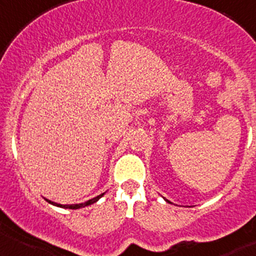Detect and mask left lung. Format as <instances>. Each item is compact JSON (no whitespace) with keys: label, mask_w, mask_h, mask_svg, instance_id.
Wrapping results in <instances>:
<instances>
[{"label":"left lung","mask_w":256,"mask_h":256,"mask_svg":"<svg viewBox=\"0 0 256 256\" xmlns=\"http://www.w3.org/2000/svg\"><path fill=\"white\" fill-rule=\"evenodd\" d=\"M167 202H168V200H167Z\"/></svg>","instance_id":"1"}]
</instances>
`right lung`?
<instances>
[{"mask_svg":"<svg viewBox=\"0 0 256 256\" xmlns=\"http://www.w3.org/2000/svg\"><path fill=\"white\" fill-rule=\"evenodd\" d=\"M104 194V193H102V194H100V196H95V198H93V199L88 200V202H82V204H74V205H62V204H57V202H51V200H48V199H46V202H50V204H52V205L60 206V208H72V210H76V208H84V206H88V205H92V204H94V202H96L98 200L100 199L101 196H102Z\"/></svg>","mask_w":256,"mask_h":256,"instance_id":"1","label":"right lung"}]
</instances>
